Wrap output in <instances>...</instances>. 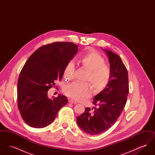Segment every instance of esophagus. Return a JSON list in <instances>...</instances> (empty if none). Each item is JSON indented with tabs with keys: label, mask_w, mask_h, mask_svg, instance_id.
Listing matches in <instances>:
<instances>
[{
	"label": "esophagus",
	"mask_w": 155,
	"mask_h": 155,
	"mask_svg": "<svg viewBox=\"0 0 155 155\" xmlns=\"http://www.w3.org/2000/svg\"><path fill=\"white\" fill-rule=\"evenodd\" d=\"M69 103L76 104V103H77V102L76 101H74V100H73V99H69Z\"/></svg>",
	"instance_id": "esophagus-1"
}]
</instances>
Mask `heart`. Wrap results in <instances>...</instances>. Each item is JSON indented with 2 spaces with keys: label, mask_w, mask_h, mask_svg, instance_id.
I'll use <instances>...</instances> for the list:
<instances>
[{
  "label": "heart",
  "mask_w": 155,
  "mask_h": 155,
  "mask_svg": "<svg viewBox=\"0 0 155 155\" xmlns=\"http://www.w3.org/2000/svg\"><path fill=\"white\" fill-rule=\"evenodd\" d=\"M82 67L87 70L84 77L85 81L91 82L94 92L103 91L109 84L111 79L110 67L105 63L103 56L96 51L89 52L80 60ZM75 65L70 61L65 67L64 77L67 80H71L74 77ZM91 87L88 82L75 81L66 85L63 92L75 101H82L91 94Z\"/></svg>",
  "instance_id": "b5f03b06"
}]
</instances>
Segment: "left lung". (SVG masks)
Listing matches in <instances>:
<instances>
[{"label":"left lung","instance_id":"1","mask_svg":"<svg viewBox=\"0 0 155 155\" xmlns=\"http://www.w3.org/2000/svg\"><path fill=\"white\" fill-rule=\"evenodd\" d=\"M104 51L110 62V81L93 99V104L98 107H94L91 110L87 107L81 116L77 117L81 130L92 135L103 133L116 123L125 107L129 92L128 71L123 61L114 53Z\"/></svg>","mask_w":155,"mask_h":155}]
</instances>
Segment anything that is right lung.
<instances>
[{"mask_svg": "<svg viewBox=\"0 0 155 155\" xmlns=\"http://www.w3.org/2000/svg\"><path fill=\"white\" fill-rule=\"evenodd\" d=\"M71 42H58L43 45L25 62L17 83V105L25 123L36 128L51 124L68 100L59 95L48 97V91L61 81L67 64L78 51Z\"/></svg>", "mask_w": 155, "mask_h": 155, "instance_id": "obj_1", "label": "right lung"}]
</instances>
